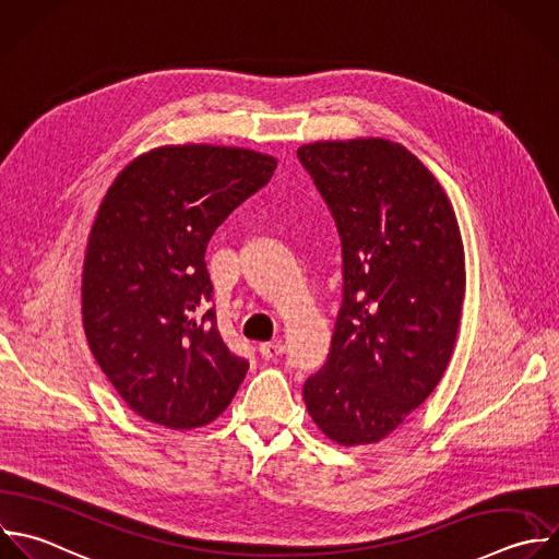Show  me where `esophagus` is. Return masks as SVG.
Here are the masks:
<instances>
[{
    "instance_id": "obj_1",
    "label": "esophagus",
    "mask_w": 559,
    "mask_h": 559,
    "mask_svg": "<svg viewBox=\"0 0 559 559\" xmlns=\"http://www.w3.org/2000/svg\"><path fill=\"white\" fill-rule=\"evenodd\" d=\"M282 354H284L282 341H269V343H262V345H260V356H262L264 360H275V358L282 356Z\"/></svg>"
}]
</instances>
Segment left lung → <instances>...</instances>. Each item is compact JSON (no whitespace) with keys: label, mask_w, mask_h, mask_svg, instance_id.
I'll return each instance as SVG.
<instances>
[{"label":"left lung","mask_w":559,"mask_h":559,"mask_svg":"<svg viewBox=\"0 0 559 559\" xmlns=\"http://www.w3.org/2000/svg\"><path fill=\"white\" fill-rule=\"evenodd\" d=\"M343 249V304L304 400L325 437L365 445L393 432L439 384L456 341L465 255L450 199L382 138L297 151Z\"/></svg>","instance_id":"left-lung-1"}]
</instances>
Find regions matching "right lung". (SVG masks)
Listing matches in <instances>:
<instances>
[{
  "label": "right lung",
  "mask_w": 559,
  "mask_h": 559,
  "mask_svg": "<svg viewBox=\"0 0 559 559\" xmlns=\"http://www.w3.org/2000/svg\"><path fill=\"white\" fill-rule=\"evenodd\" d=\"M275 168V157L247 148L162 146L107 190L85 251L83 325L140 417L175 430L205 426L245 380L249 362L225 345L210 308L205 249Z\"/></svg>",
  "instance_id": "obj_1"
}]
</instances>
